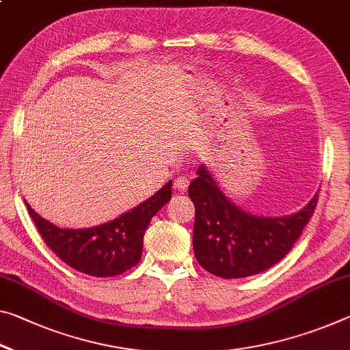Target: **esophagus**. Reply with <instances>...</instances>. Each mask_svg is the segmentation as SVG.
Listing matches in <instances>:
<instances>
[{
	"mask_svg": "<svg viewBox=\"0 0 350 350\" xmlns=\"http://www.w3.org/2000/svg\"><path fill=\"white\" fill-rule=\"evenodd\" d=\"M174 188L177 191H185L188 188V179L187 177H177V179L174 180Z\"/></svg>",
	"mask_w": 350,
	"mask_h": 350,
	"instance_id": "esophagus-1",
	"label": "esophagus"
}]
</instances>
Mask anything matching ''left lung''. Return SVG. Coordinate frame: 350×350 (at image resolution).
I'll use <instances>...</instances> for the list:
<instances>
[{
  "mask_svg": "<svg viewBox=\"0 0 350 350\" xmlns=\"http://www.w3.org/2000/svg\"><path fill=\"white\" fill-rule=\"evenodd\" d=\"M188 187L195 204L193 251L198 263L223 279H241L280 262L291 251L318 204V193L301 210L285 216L254 215L221 190L202 163Z\"/></svg>",
  "mask_w": 350,
  "mask_h": 350,
  "instance_id": "8db88e82",
  "label": "left lung"
}]
</instances>
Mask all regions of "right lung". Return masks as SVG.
<instances>
[{
    "label": "right lung",
    "instance_id": "obj_1",
    "mask_svg": "<svg viewBox=\"0 0 350 350\" xmlns=\"http://www.w3.org/2000/svg\"><path fill=\"white\" fill-rule=\"evenodd\" d=\"M166 182L157 193L118 218L85 229H62L42 218L26 202L37 230L49 249L71 268L93 277H112L126 273L142 258L143 237L152 216L171 199Z\"/></svg>",
    "mask_w": 350,
    "mask_h": 350
}]
</instances>
